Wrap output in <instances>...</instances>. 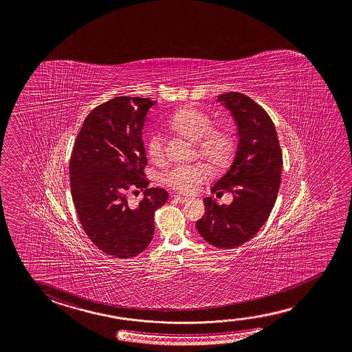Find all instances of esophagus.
<instances>
[{
	"mask_svg": "<svg viewBox=\"0 0 352 352\" xmlns=\"http://www.w3.org/2000/svg\"><path fill=\"white\" fill-rule=\"evenodd\" d=\"M174 200H177V201L180 202V204H186V202H189L190 199H188V197H184V196L180 195H174Z\"/></svg>",
	"mask_w": 352,
	"mask_h": 352,
	"instance_id": "obj_1",
	"label": "esophagus"
}]
</instances>
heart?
Returning <instances> with one entry per match:
<instances>
[{
    "mask_svg": "<svg viewBox=\"0 0 352 352\" xmlns=\"http://www.w3.org/2000/svg\"><path fill=\"white\" fill-rule=\"evenodd\" d=\"M175 133L196 144L199 156L216 169L228 167L236 156V139L230 126L212 127V119L206 111L186 107L178 110L169 121ZM147 153L153 163L164 161V140L161 133L151 136ZM208 168L202 163L179 166L164 174L163 180L179 192L191 194L208 178Z\"/></svg>",
    "mask_w": 352,
    "mask_h": 352,
    "instance_id": "obj_1",
    "label": "heart"
}]
</instances>
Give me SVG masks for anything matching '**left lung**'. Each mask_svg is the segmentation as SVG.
Wrapping results in <instances>:
<instances>
[{
  "instance_id": "8db88e82",
  "label": "left lung",
  "mask_w": 352,
  "mask_h": 352,
  "mask_svg": "<svg viewBox=\"0 0 352 352\" xmlns=\"http://www.w3.org/2000/svg\"><path fill=\"white\" fill-rule=\"evenodd\" d=\"M217 102L231 111L239 141L231 168L211 192L230 191L233 201L219 206L211 197L204 199L206 212L196 228L213 247L230 249L248 242L270 216L281 183L283 152L270 116L253 99L228 92Z\"/></svg>"
}]
</instances>
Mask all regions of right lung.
<instances>
[{"label": "right lung", "mask_w": 352, "mask_h": 352, "mask_svg": "<svg viewBox=\"0 0 352 352\" xmlns=\"http://www.w3.org/2000/svg\"><path fill=\"white\" fill-rule=\"evenodd\" d=\"M157 102L116 97L88 114L69 160V185L78 219L102 252L127 259L142 253L155 233V212L168 200L161 188H148L142 129ZM144 190L136 207L126 192Z\"/></svg>", "instance_id": "right-lung-1"}]
</instances>
